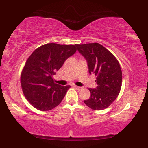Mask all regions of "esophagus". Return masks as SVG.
Wrapping results in <instances>:
<instances>
[{"label": "esophagus", "mask_w": 148, "mask_h": 148, "mask_svg": "<svg viewBox=\"0 0 148 148\" xmlns=\"http://www.w3.org/2000/svg\"><path fill=\"white\" fill-rule=\"evenodd\" d=\"M74 87L76 89L79 90H81V89H83V88H82V87H79V86H74Z\"/></svg>", "instance_id": "obj_1"}]
</instances>
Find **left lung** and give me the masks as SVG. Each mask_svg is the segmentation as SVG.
<instances>
[{
  "label": "left lung",
  "mask_w": 148,
  "mask_h": 148,
  "mask_svg": "<svg viewBox=\"0 0 148 148\" xmlns=\"http://www.w3.org/2000/svg\"><path fill=\"white\" fill-rule=\"evenodd\" d=\"M86 58L88 72L96 76V88H89L90 97L84 103L93 110L99 111L111 104L120 93L122 70L118 60L108 50L98 43L76 45Z\"/></svg>",
  "instance_id": "1"
}]
</instances>
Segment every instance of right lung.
Segmentation results:
<instances>
[{
	"mask_svg": "<svg viewBox=\"0 0 148 148\" xmlns=\"http://www.w3.org/2000/svg\"><path fill=\"white\" fill-rule=\"evenodd\" d=\"M76 51L75 45L49 43L35 49L30 56L22 70L21 84L32 106L47 111L60 104L70 86L55 84L53 76Z\"/></svg>",
	"mask_w": 148,
	"mask_h": 148,
	"instance_id": "right-lung-1",
	"label": "right lung"
}]
</instances>
